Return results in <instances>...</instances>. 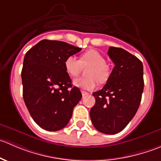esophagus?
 Returning a JSON list of instances; mask_svg holds the SVG:
<instances>
[{"mask_svg":"<svg viewBox=\"0 0 161 161\" xmlns=\"http://www.w3.org/2000/svg\"><path fill=\"white\" fill-rule=\"evenodd\" d=\"M89 94H90V93H89L88 92H86V91H84V90L82 91V97H86V96H88Z\"/></svg>","mask_w":161,"mask_h":161,"instance_id":"obj_1","label":"esophagus"}]
</instances>
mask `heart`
<instances>
[{
	"label": "heart",
	"instance_id": "heart-1",
	"mask_svg": "<svg viewBox=\"0 0 161 161\" xmlns=\"http://www.w3.org/2000/svg\"><path fill=\"white\" fill-rule=\"evenodd\" d=\"M88 68L86 70V77L74 79L73 84L84 90H93L97 83L103 84L108 81L111 75V69L106 63L105 58L100 52L90 50L84 52L80 60L75 56H69L64 61L65 71L70 76L78 75L82 67Z\"/></svg>",
	"mask_w": 161,
	"mask_h": 161
}]
</instances>
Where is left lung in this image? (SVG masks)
Listing matches in <instances>:
<instances>
[{
    "instance_id": "1",
    "label": "left lung",
    "mask_w": 161,
    "mask_h": 161,
    "mask_svg": "<svg viewBox=\"0 0 161 161\" xmlns=\"http://www.w3.org/2000/svg\"><path fill=\"white\" fill-rule=\"evenodd\" d=\"M108 54L115 66L103 89L92 93L96 103L90 118L96 129L114 135L122 131L135 116L143 92V65L122 48L110 47Z\"/></svg>"
}]
</instances>
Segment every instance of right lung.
<instances>
[{"instance_id": "right-lung-1", "label": "right lung", "mask_w": 161, "mask_h": 161, "mask_svg": "<svg viewBox=\"0 0 161 161\" xmlns=\"http://www.w3.org/2000/svg\"><path fill=\"white\" fill-rule=\"evenodd\" d=\"M82 50L63 41L43 40L24 57L23 99L31 117L42 129L58 131L68 125L82 99L64 68L69 56Z\"/></svg>"}]
</instances>
